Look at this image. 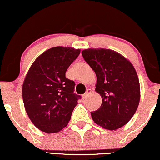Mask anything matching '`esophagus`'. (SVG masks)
Returning a JSON list of instances; mask_svg holds the SVG:
<instances>
[{"label":"esophagus","instance_id":"1","mask_svg":"<svg viewBox=\"0 0 160 160\" xmlns=\"http://www.w3.org/2000/svg\"><path fill=\"white\" fill-rule=\"evenodd\" d=\"M92 92V89H87V91H86V92H85L84 95H83V98H84V99H86V98L88 97L89 96V94H90Z\"/></svg>","mask_w":160,"mask_h":160}]
</instances>
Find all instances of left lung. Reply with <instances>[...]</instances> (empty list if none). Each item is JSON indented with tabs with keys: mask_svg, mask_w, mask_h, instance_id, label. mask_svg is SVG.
Listing matches in <instances>:
<instances>
[{
	"mask_svg": "<svg viewBox=\"0 0 160 160\" xmlns=\"http://www.w3.org/2000/svg\"><path fill=\"white\" fill-rule=\"evenodd\" d=\"M84 60L95 72V91L102 104L91 112L93 121L107 130H117L135 114L140 101V84L136 71L125 58L113 50H83Z\"/></svg>",
	"mask_w": 160,
	"mask_h": 160,
	"instance_id": "left-lung-1",
	"label": "left lung"
}]
</instances>
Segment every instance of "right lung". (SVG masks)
<instances>
[{
  "instance_id": "1",
  "label": "right lung",
  "mask_w": 160,
  "mask_h": 160,
  "mask_svg": "<svg viewBox=\"0 0 160 160\" xmlns=\"http://www.w3.org/2000/svg\"><path fill=\"white\" fill-rule=\"evenodd\" d=\"M80 49L57 47L35 60L22 86L26 112L43 132L54 133L67 126L81 96L74 93L75 82L65 77L67 69Z\"/></svg>"
}]
</instances>
